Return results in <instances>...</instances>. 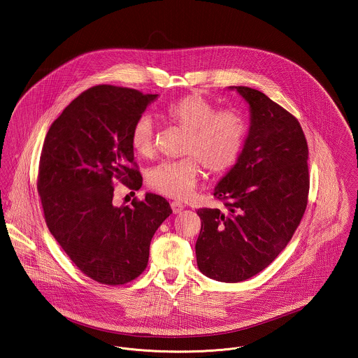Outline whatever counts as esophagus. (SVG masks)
<instances>
[{"instance_id":"1","label":"esophagus","mask_w":358,"mask_h":358,"mask_svg":"<svg viewBox=\"0 0 358 358\" xmlns=\"http://www.w3.org/2000/svg\"><path fill=\"white\" fill-rule=\"evenodd\" d=\"M171 210H173V213L174 215H177V213H181V210L185 208V205L181 204L180 201H171Z\"/></svg>"}]
</instances>
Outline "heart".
Returning a JSON list of instances; mask_svg holds the SVG:
<instances>
[{
    "label": "heart",
    "instance_id": "1",
    "mask_svg": "<svg viewBox=\"0 0 358 358\" xmlns=\"http://www.w3.org/2000/svg\"><path fill=\"white\" fill-rule=\"evenodd\" d=\"M164 118L187 133L178 161H165L149 173V184L157 192L185 199L196 187L201 165L210 174L229 171L238 159L247 138V122L235 110H219L200 94H189L164 110ZM133 150L150 157L154 150V124L149 117L136 120L130 133Z\"/></svg>",
    "mask_w": 358,
    "mask_h": 358
}]
</instances>
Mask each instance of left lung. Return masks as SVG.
I'll list each match as a JSON object with an SVG mask.
<instances>
[{"mask_svg":"<svg viewBox=\"0 0 358 358\" xmlns=\"http://www.w3.org/2000/svg\"><path fill=\"white\" fill-rule=\"evenodd\" d=\"M248 104L250 127L236 164L215 187L225 208L197 210L199 270L236 283L270 266L305 213L308 149L298 120L263 92L232 85Z\"/></svg>","mask_w":358,"mask_h":358,"instance_id":"1","label":"left lung"}]
</instances>
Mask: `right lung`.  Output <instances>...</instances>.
I'll list each match as a JSON object with an SVG mask.
<instances>
[{
	"label": "right lung",
	"mask_w": 358,
	"mask_h": 358,
	"mask_svg": "<svg viewBox=\"0 0 358 358\" xmlns=\"http://www.w3.org/2000/svg\"><path fill=\"white\" fill-rule=\"evenodd\" d=\"M158 98L115 85H95L64 108L47 133L37 190L52 236L88 278L110 286L143 273L169 203L154 193L115 205V180L142 187L130 133ZM136 166V165H134Z\"/></svg>",
	"instance_id": "obj_1"
}]
</instances>
